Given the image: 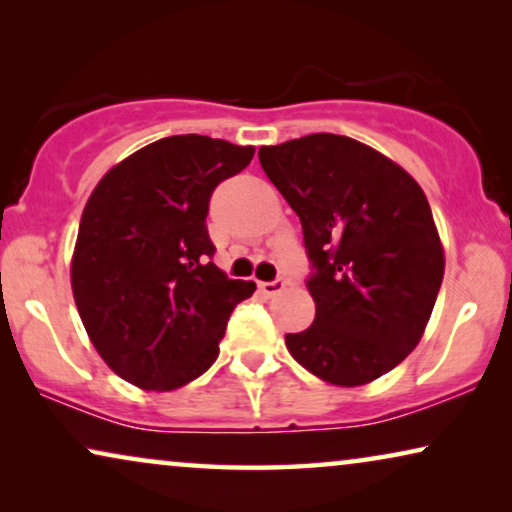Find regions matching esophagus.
<instances>
[{"label": "esophagus", "mask_w": 512, "mask_h": 512, "mask_svg": "<svg viewBox=\"0 0 512 512\" xmlns=\"http://www.w3.org/2000/svg\"><path fill=\"white\" fill-rule=\"evenodd\" d=\"M258 289H261L263 296L272 298V296H277V293L284 291V282L282 279H275V282H261L258 284Z\"/></svg>", "instance_id": "esophagus-1"}]
</instances>
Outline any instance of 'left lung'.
<instances>
[{
  "mask_svg": "<svg viewBox=\"0 0 512 512\" xmlns=\"http://www.w3.org/2000/svg\"><path fill=\"white\" fill-rule=\"evenodd\" d=\"M265 174L303 223L317 314L286 349L319 380L361 387L422 340L445 251L422 186L352 137L317 132L258 149Z\"/></svg>",
  "mask_w": 512,
  "mask_h": 512,
  "instance_id": "1",
  "label": "left lung"
}]
</instances>
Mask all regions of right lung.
<instances>
[{
  "mask_svg": "<svg viewBox=\"0 0 512 512\" xmlns=\"http://www.w3.org/2000/svg\"><path fill=\"white\" fill-rule=\"evenodd\" d=\"M254 146L174 135L111 167L83 207L72 293L102 361L146 391H172L219 356L233 307L256 291L212 263L209 195Z\"/></svg>",
  "mask_w": 512,
  "mask_h": 512,
  "instance_id": "add662e5",
  "label": "right lung"
}]
</instances>
